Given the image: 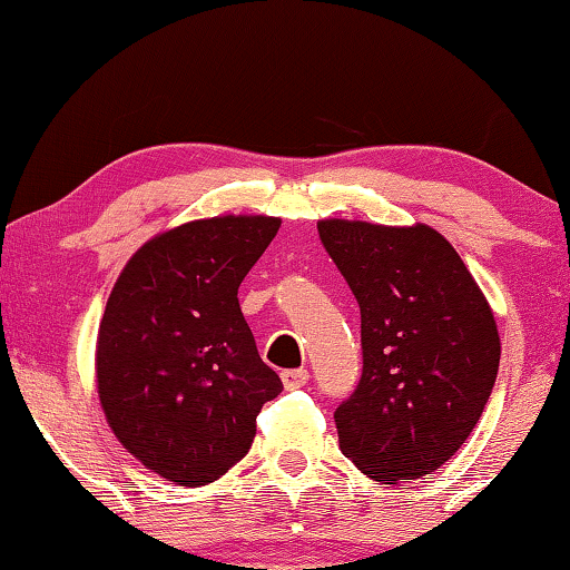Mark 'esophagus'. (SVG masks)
Listing matches in <instances>:
<instances>
[{
  "mask_svg": "<svg viewBox=\"0 0 570 570\" xmlns=\"http://www.w3.org/2000/svg\"><path fill=\"white\" fill-rule=\"evenodd\" d=\"M282 382L286 390H298L308 382V372L306 370H286V372H282Z\"/></svg>",
  "mask_w": 570,
  "mask_h": 570,
  "instance_id": "obj_1",
  "label": "esophagus"
}]
</instances>
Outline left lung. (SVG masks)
<instances>
[{"label":"left lung","instance_id":"left-lung-1","mask_svg":"<svg viewBox=\"0 0 570 570\" xmlns=\"http://www.w3.org/2000/svg\"><path fill=\"white\" fill-rule=\"evenodd\" d=\"M316 228L362 314V380L334 412L340 448L384 485L430 475L493 392V308L435 228L344 218Z\"/></svg>","mask_w":570,"mask_h":570}]
</instances>
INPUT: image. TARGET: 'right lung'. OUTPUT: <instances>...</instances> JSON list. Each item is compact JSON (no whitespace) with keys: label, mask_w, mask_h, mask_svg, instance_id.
<instances>
[{"label":"right lung","mask_w":570,"mask_h":570,"mask_svg":"<svg viewBox=\"0 0 570 570\" xmlns=\"http://www.w3.org/2000/svg\"><path fill=\"white\" fill-rule=\"evenodd\" d=\"M282 218L216 216L135 250L105 306L95 372L115 438L183 488L246 455L256 417L284 390L258 356L238 286Z\"/></svg>","instance_id":"add662e5"}]
</instances>
